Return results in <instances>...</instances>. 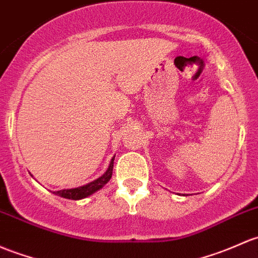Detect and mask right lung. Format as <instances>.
<instances>
[{
    "instance_id": "obj_1",
    "label": "right lung",
    "mask_w": 258,
    "mask_h": 258,
    "mask_svg": "<svg viewBox=\"0 0 258 258\" xmlns=\"http://www.w3.org/2000/svg\"><path fill=\"white\" fill-rule=\"evenodd\" d=\"M113 157L111 159V163L108 165V169L105 172V174H102L101 177L97 178L96 180L91 181V183L86 184V185L79 186V188H74V189H63V190H58V191H53V194L59 195V197L65 198V199H72V200H79V199H84V198L89 197L95 191H97L99 189H101L105 184L107 183L108 180L111 179V175H112V169H113Z\"/></svg>"
}]
</instances>
